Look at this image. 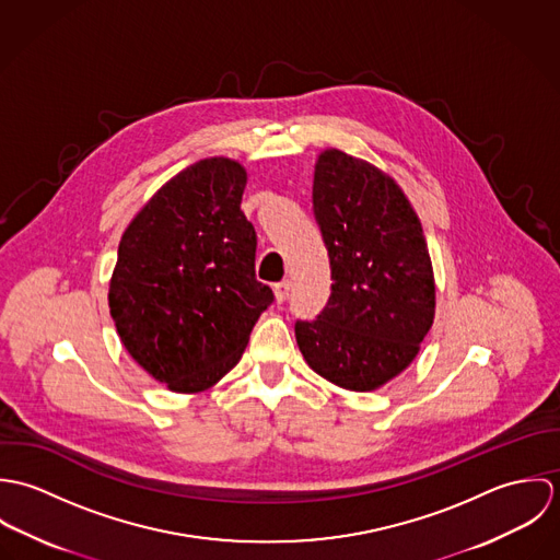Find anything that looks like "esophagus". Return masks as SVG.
I'll use <instances>...</instances> for the list:
<instances>
[{
    "label": "esophagus",
    "mask_w": 560,
    "mask_h": 560,
    "mask_svg": "<svg viewBox=\"0 0 560 560\" xmlns=\"http://www.w3.org/2000/svg\"><path fill=\"white\" fill-rule=\"evenodd\" d=\"M289 291H291V282L289 280H282L273 287V293H276V302L282 304L287 298H289Z\"/></svg>",
    "instance_id": "34e87169"
}]
</instances>
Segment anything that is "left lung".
<instances>
[{"mask_svg": "<svg viewBox=\"0 0 560 560\" xmlns=\"http://www.w3.org/2000/svg\"><path fill=\"white\" fill-rule=\"evenodd\" d=\"M313 205L334 282L317 320L295 323L298 347L329 384L380 390L413 362L435 319L422 224L388 172L340 149L317 158Z\"/></svg>", "mask_w": 560, "mask_h": 560, "instance_id": "left-lung-1", "label": "left lung"}]
</instances>
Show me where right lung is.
Listing matches in <instances>:
<instances>
[{"instance_id": "obj_1", "label": "right lung", "mask_w": 560, "mask_h": 560, "mask_svg": "<svg viewBox=\"0 0 560 560\" xmlns=\"http://www.w3.org/2000/svg\"><path fill=\"white\" fill-rule=\"evenodd\" d=\"M245 183L241 161H196L161 185L118 243L109 315L129 355L178 395L209 390L233 371L273 302L254 273Z\"/></svg>"}]
</instances>
